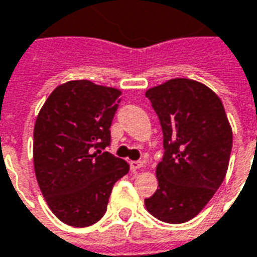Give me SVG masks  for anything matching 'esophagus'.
I'll return each instance as SVG.
<instances>
[{
	"label": "esophagus",
	"mask_w": 257,
	"mask_h": 257,
	"mask_svg": "<svg viewBox=\"0 0 257 257\" xmlns=\"http://www.w3.org/2000/svg\"><path fill=\"white\" fill-rule=\"evenodd\" d=\"M129 166H131V170H132V172H136V170L142 169L143 162H139V160H132V162L129 163Z\"/></svg>",
	"instance_id": "1"
}]
</instances>
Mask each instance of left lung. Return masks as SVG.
Listing matches in <instances>:
<instances>
[{"instance_id":"8db88e82","label":"left lung","mask_w":257,"mask_h":257,"mask_svg":"<svg viewBox=\"0 0 257 257\" xmlns=\"http://www.w3.org/2000/svg\"><path fill=\"white\" fill-rule=\"evenodd\" d=\"M163 132L165 155L156 167V193L146 209L167 224L194 218L215 194L228 170L232 129L219 97L190 78L149 88Z\"/></svg>"}]
</instances>
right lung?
Masks as SVG:
<instances>
[{
	"label": "right lung",
	"mask_w": 257,
	"mask_h": 257,
	"mask_svg": "<svg viewBox=\"0 0 257 257\" xmlns=\"http://www.w3.org/2000/svg\"><path fill=\"white\" fill-rule=\"evenodd\" d=\"M121 91L74 80L56 87L35 122L33 165L49 208L84 228L104 216L114 184L129 165L109 152Z\"/></svg>",
	"instance_id": "1"
}]
</instances>
